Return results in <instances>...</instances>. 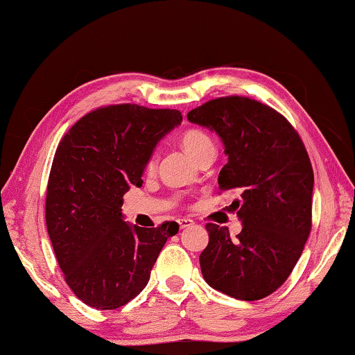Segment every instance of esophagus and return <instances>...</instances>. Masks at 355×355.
<instances>
[{
	"mask_svg": "<svg viewBox=\"0 0 355 355\" xmlns=\"http://www.w3.org/2000/svg\"><path fill=\"white\" fill-rule=\"evenodd\" d=\"M192 224H194V220H191V219H188V218H180V219H178L180 228H188V227H191Z\"/></svg>",
	"mask_w": 355,
	"mask_h": 355,
	"instance_id": "obj_1",
	"label": "esophagus"
}]
</instances>
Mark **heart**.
I'll use <instances>...</instances> for the list:
<instances>
[{"label": "heart", "instance_id": "b5f03b06", "mask_svg": "<svg viewBox=\"0 0 355 355\" xmlns=\"http://www.w3.org/2000/svg\"><path fill=\"white\" fill-rule=\"evenodd\" d=\"M182 144H183V147L186 150V153H188L191 158H194V159L202 152H205L207 148H214L213 141L209 139V136L207 133H203V131H200V130L186 131V133L182 137ZM156 159H158L156 153L150 156L148 164H147L148 169H153V167L156 166Z\"/></svg>", "mask_w": 355, "mask_h": 355}]
</instances>
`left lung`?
Listing matches in <instances>:
<instances>
[{"label": "left lung", "instance_id": "1", "mask_svg": "<svg viewBox=\"0 0 355 355\" xmlns=\"http://www.w3.org/2000/svg\"><path fill=\"white\" fill-rule=\"evenodd\" d=\"M188 120L216 131L227 164L219 191H235L232 203L243 224L236 239L227 227L207 224L200 254L209 286L241 300H258L285 284L311 230L313 169L293 125L271 106L248 97L209 100Z\"/></svg>", "mask_w": 355, "mask_h": 355}]
</instances>
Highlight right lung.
I'll use <instances>...</instances> for the list:
<instances>
[{"instance_id": "obj_1", "label": "right lung", "mask_w": 355, "mask_h": 355, "mask_svg": "<svg viewBox=\"0 0 355 355\" xmlns=\"http://www.w3.org/2000/svg\"><path fill=\"white\" fill-rule=\"evenodd\" d=\"M177 110L111 105L87 112L59 142L45 219L70 290L89 307L114 310L147 286L177 222L144 228L123 220V196L142 186L153 150L182 122Z\"/></svg>"}]
</instances>
